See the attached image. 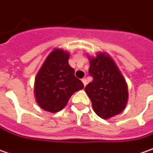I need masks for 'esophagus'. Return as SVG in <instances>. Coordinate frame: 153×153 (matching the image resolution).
I'll return each instance as SVG.
<instances>
[{
    "label": "esophagus",
    "mask_w": 153,
    "mask_h": 153,
    "mask_svg": "<svg viewBox=\"0 0 153 153\" xmlns=\"http://www.w3.org/2000/svg\"><path fill=\"white\" fill-rule=\"evenodd\" d=\"M82 82H83V84H84V86H86V85H87V80H86V79L85 78H84V79H82Z\"/></svg>",
    "instance_id": "obj_1"
}]
</instances>
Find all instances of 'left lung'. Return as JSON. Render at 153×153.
<instances>
[{
  "instance_id": "obj_1",
  "label": "left lung",
  "mask_w": 153,
  "mask_h": 153,
  "mask_svg": "<svg viewBox=\"0 0 153 153\" xmlns=\"http://www.w3.org/2000/svg\"><path fill=\"white\" fill-rule=\"evenodd\" d=\"M93 80L85 87L94 111L105 120L120 114L128 101V86L115 61L105 52L88 56Z\"/></svg>"
}]
</instances>
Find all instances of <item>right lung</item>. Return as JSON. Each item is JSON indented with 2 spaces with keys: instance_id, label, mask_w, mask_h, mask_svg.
Returning a JSON list of instances; mask_svg holds the SVG:
<instances>
[{
  "instance_id": "right-lung-1",
  "label": "right lung",
  "mask_w": 153,
  "mask_h": 153,
  "mask_svg": "<svg viewBox=\"0 0 153 153\" xmlns=\"http://www.w3.org/2000/svg\"><path fill=\"white\" fill-rule=\"evenodd\" d=\"M69 53L54 48L47 57L35 77L34 96L42 110L51 113L61 111L72 94L84 85L74 76L68 64Z\"/></svg>"
}]
</instances>
